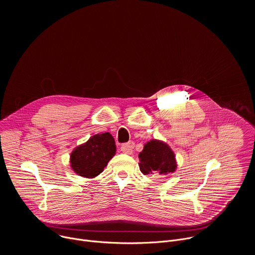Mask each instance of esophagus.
Instances as JSON below:
<instances>
[{
    "mask_svg": "<svg viewBox=\"0 0 255 255\" xmlns=\"http://www.w3.org/2000/svg\"><path fill=\"white\" fill-rule=\"evenodd\" d=\"M133 148H134V143H133V142L124 143V144L121 145V150H122L124 153H127V154H132Z\"/></svg>",
    "mask_w": 255,
    "mask_h": 255,
    "instance_id": "1",
    "label": "esophagus"
}]
</instances>
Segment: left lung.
I'll return each instance as SVG.
<instances>
[{"label":"left lung","mask_w":255,"mask_h":255,"mask_svg":"<svg viewBox=\"0 0 255 255\" xmlns=\"http://www.w3.org/2000/svg\"><path fill=\"white\" fill-rule=\"evenodd\" d=\"M138 157L139 168L144 175L158 173L169 176L177 167L174 152L162 140L151 139L145 143Z\"/></svg>","instance_id":"left-lung-1"}]
</instances>
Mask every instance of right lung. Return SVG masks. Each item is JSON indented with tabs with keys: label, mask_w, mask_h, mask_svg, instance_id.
<instances>
[{
	"label": "right lung",
	"mask_w": 255,
	"mask_h": 255,
	"mask_svg": "<svg viewBox=\"0 0 255 255\" xmlns=\"http://www.w3.org/2000/svg\"><path fill=\"white\" fill-rule=\"evenodd\" d=\"M115 154L116 144L114 137L109 132L95 134L87 142L72 150L69 164L78 175L94 178L104 170Z\"/></svg>",
	"instance_id": "right-lung-1"
}]
</instances>
